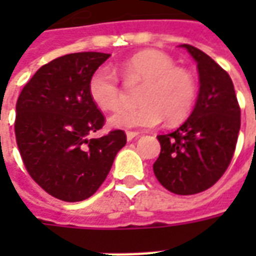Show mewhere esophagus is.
Listing matches in <instances>:
<instances>
[{
	"label": "esophagus",
	"mask_w": 256,
	"mask_h": 256,
	"mask_svg": "<svg viewBox=\"0 0 256 256\" xmlns=\"http://www.w3.org/2000/svg\"><path fill=\"white\" fill-rule=\"evenodd\" d=\"M140 133H137V132H126V137H128V141H132V140H134L136 137H138Z\"/></svg>",
	"instance_id": "34e87169"
}]
</instances>
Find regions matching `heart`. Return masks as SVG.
<instances>
[{"label": "heart", "instance_id": "b5f03b06", "mask_svg": "<svg viewBox=\"0 0 256 256\" xmlns=\"http://www.w3.org/2000/svg\"><path fill=\"white\" fill-rule=\"evenodd\" d=\"M115 70L128 84L142 82L138 106H123L110 116L116 128H154L166 118L168 123L182 120L196 100V82L192 74L178 68L168 54L160 50H142ZM89 93L102 111H112L122 101V88L115 71L108 66L97 68L89 80Z\"/></svg>", "mask_w": 256, "mask_h": 256}]
</instances>
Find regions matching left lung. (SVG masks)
Segmentation results:
<instances>
[{
  "mask_svg": "<svg viewBox=\"0 0 256 256\" xmlns=\"http://www.w3.org/2000/svg\"><path fill=\"white\" fill-rule=\"evenodd\" d=\"M198 63L200 89L190 116L158 136L160 155L154 163L158 181L176 194L211 188L230 163L240 130V106L229 74L198 48L184 44Z\"/></svg>",
  "mask_w": 256,
  "mask_h": 256,
  "instance_id": "obj_1",
  "label": "left lung"
}]
</instances>
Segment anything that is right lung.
<instances>
[{"label":"right lung","mask_w":256,"mask_h":256,"mask_svg":"<svg viewBox=\"0 0 256 256\" xmlns=\"http://www.w3.org/2000/svg\"><path fill=\"white\" fill-rule=\"evenodd\" d=\"M110 56L80 52L54 58L34 74L16 102L14 133L26 168L64 202L90 198L126 145L122 130L88 138L106 120L90 97V76Z\"/></svg>","instance_id":"obj_1"}]
</instances>
